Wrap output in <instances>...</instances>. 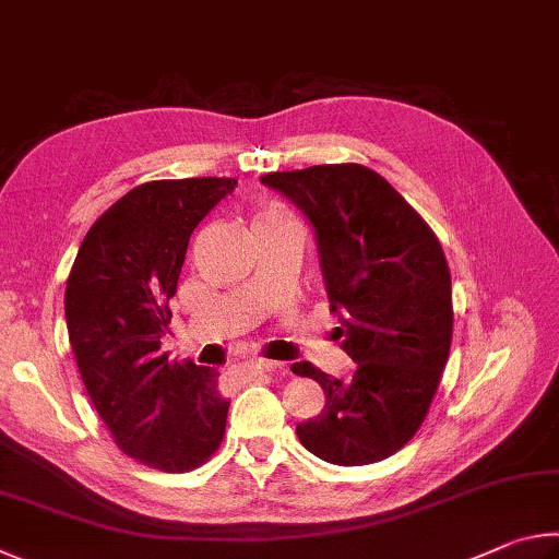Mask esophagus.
<instances>
[{"mask_svg":"<svg viewBox=\"0 0 559 559\" xmlns=\"http://www.w3.org/2000/svg\"><path fill=\"white\" fill-rule=\"evenodd\" d=\"M252 368L258 370V373H272V370H280L282 364H277V360H270V358H254Z\"/></svg>","mask_w":559,"mask_h":559,"instance_id":"34e87169","label":"esophagus"}]
</instances>
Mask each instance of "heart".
<instances>
[{"label": "heart", "instance_id": "b5f03b06", "mask_svg": "<svg viewBox=\"0 0 559 559\" xmlns=\"http://www.w3.org/2000/svg\"><path fill=\"white\" fill-rule=\"evenodd\" d=\"M260 218H272V215H270V213H262V215H260ZM260 218H258V221H260Z\"/></svg>", "mask_w": 559, "mask_h": 559}]
</instances>
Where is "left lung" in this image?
<instances>
[{
	"mask_svg": "<svg viewBox=\"0 0 559 559\" xmlns=\"http://www.w3.org/2000/svg\"><path fill=\"white\" fill-rule=\"evenodd\" d=\"M260 181L314 225L341 348L356 360L350 380L309 360L292 366L326 395L324 409L297 425L299 442L329 464L383 462L425 423L449 360L454 309L442 245L368 166L321 164Z\"/></svg>",
	"mask_w": 559,
	"mask_h": 559,
	"instance_id": "left-lung-1",
	"label": "left lung"
}]
</instances>
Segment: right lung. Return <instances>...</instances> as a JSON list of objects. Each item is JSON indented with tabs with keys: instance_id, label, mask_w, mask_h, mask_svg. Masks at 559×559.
<instances>
[{
	"instance_id": "right-lung-1",
	"label": "right lung",
	"mask_w": 559,
	"mask_h": 559,
	"mask_svg": "<svg viewBox=\"0 0 559 559\" xmlns=\"http://www.w3.org/2000/svg\"><path fill=\"white\" fill-rule=\"evenodd\" d=\"M235 179L146 181L115 201L81 242L66 282V324L83 385L127 456L183 474L221 447L230 403L218 370L171 360V321L189 238Z\"/></svg>"
}]
</instances>
